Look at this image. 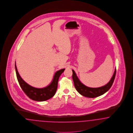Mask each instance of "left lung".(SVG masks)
Segmentation results:
<instances>
[{
	"label": "left lung",
	"instance_id": "obj_1",
	"mask_svg": "<svg viewBox=\"0 0 133 133\" xmlns=\"http://www.w3.org/2000/svg\"><path fill=\"white\" fill-rule=\"evenodd\" d=\"M72 78L77 91L84 96L88 98H95L104 94L110 88L115 78L116 69H115V71L110 81L106 85L98 88H90L84 85L79 81L75 71L72 70Z\"/></svg>",
	"mask_w": 133,
	"mask_h": 133
}]
</instances>
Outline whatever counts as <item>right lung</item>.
I'll return each mask as SVG.
<instances>
[{
	"mask_svg": "<svg viewBox=\"0 0 133 133\" xmlns=\"http://www.w3.org/2000/svg\"><path fill=\"white\" fill-rule=\"evenodd\" d=\"M15 68L17 79L21 88L29 98L37 101H46L55 95L57 89L59 77L65 69V68L62 69L56 72L51 84L47 87L43 88H37L27 84L21 77L17 70L16 64H15Z\"/></svg>",
	"mask_w": 133,
	"mask_h": 133,
	"instance_id": "right-lung-1",
	"label": "right lung"
}]
</instances>
